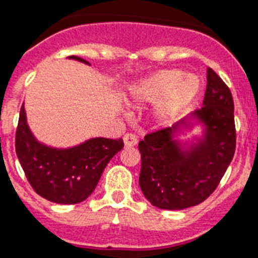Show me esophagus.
Segmentation results:
<instances>
[{
	"instance_id": "1",
	"label": "esophagus",
	"mask_w": 258,
	"mask_h": 258,
	"mask_svg": "<svg viewBox=\"0 0 258 258\" xmlns=\"http://www.w3.org/2000/svg\"><path fill=\"white\" fill-rule=\"evenodd\" d=\"M123 140H124L125 147H135L136 144H138V136H136L135 134H131V133L125 134Z\"/></svg>"
}]
</instances>
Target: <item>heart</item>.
Returning <instances> with one entry per match:
<instances>
[{
	"mask_svg": "<svg viewBox=\"0 0 258 258\" xmlns=\"http://www.w3.org/2000/svg\"><path fill=\"white\" fill-rule=\"evenodd\" d=\"M201 89L197 76L185 75L179 69H162L143 79L130 89L134 105L159 102L156 116L161 122L176 118L196 98Z\"/></svg>",
	"mask_w": 258,
	"mask_h": 258,
	"instance_id": "b5f03b06",
	"label": "heart"
}]
</instances>
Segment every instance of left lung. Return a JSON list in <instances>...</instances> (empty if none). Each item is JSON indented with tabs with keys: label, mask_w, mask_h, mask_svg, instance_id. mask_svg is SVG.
I'll return each mask as SVG.
<instances>
[{
	"label": "left lung",
	"mask_w": 258,
	"mask_h": 258,
	"mask_svg": "<svg viewBox=\"0 0 258 258\" xmlns=\"http://www.w3.org/2000/svg\"><path fill=\"white\" fill-rule=\"evenodd\" d=\"M205 124V136L182 149L173 134L177 125L147 134L139 142V185L153 206L183 210L197 206L218 187L236 148L233 98L226 82L207 69L202 109L191 114Z\"/></svg>",
	"instance_id": "1"
}]
</instances>
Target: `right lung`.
<instances>
[{
	"label": "right lung",
	"instance_id": "1",
	"mask_svg": "<svg viewBox=\"0 0 258 258\" xmlns=\"http://www.w3.org/2000/svg\"><path fill=\"white\" fill-rule=\"evenodd\" d=\"M69 59L89 64L79 56ZM123 146L122 139L94 138L68 149L51 148L34 138L26 120L25 106L21 107L15 152L32 189L51 202L75 205L85 201Z\"/></svg>",
	"mask_w": 258,
	"mask_h": 258
}]
</instances>
